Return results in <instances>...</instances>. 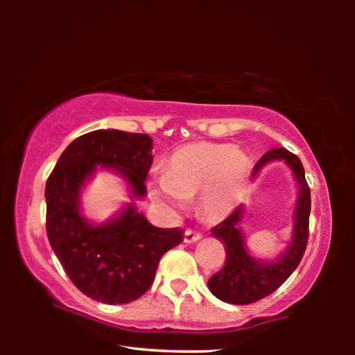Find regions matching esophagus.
I'll return each mask as SVG.
<instances>
[{"mask_svg": "<svg viewBox=\"0 0 355 355\" xmlns=\"http://www.w3.org/2000/svg\"><path fill=\"white\" fill-rule=\"evenodd\" d=\"M202 238V235L199 232H196V230H191V228H188V230L184 232V235H183V239H184V243H196V241H199V239Z\"/></svg>", "mask_w": 355, "mask_h": 355, "instance_id": "esophagus-1", "label": "esophagus"}]
</instances>
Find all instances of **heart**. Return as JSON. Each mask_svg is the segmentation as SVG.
<instances>
[{
	"label": "heart",
	"instance_id": "heart-1",
	"mask_svg": "<svg viewBox=\"0 0 355 355\" xmlns=\"http://www.w3.org/2000/svg\"><path fill=\"white\" fill-rule=\"evenodd\" d=\"M249 169L248 156L230 144L196 142L171 155L166 173L150 178L148 191L172 209H183L186 199L200 194L202 211L220 219L235 207Z\"/></svg>",
	"mask_w": 355,
	"mask_h": 355
}]
</instances>
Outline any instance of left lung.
<instances>
[{"mask_svg": "<svg viewBox=\"0 0 355 355\" xmlns=\"http://www.w3.org/2000/svg\"><path fill=\"white\" fill-rule=\"evenodd\" d=\"M272 161H285L299 184L291 243L288 244L285 254L275 260H258L245 249L244 233L239 228L243 207H238L225 220L216 225L211 230V235L224 244L227 260L224 268L209 277L208 288L216 297L228 304L245 305L269 296L293 274L307 248L311 202L304 166L297 156L288 152L286 148H272L258 159L252 172V178L257 177L263 166Z\"/></svg>", "mask_w": 355, "mask_h": 355, "instance_id": "left-lung-1", "label": "left lung"}]
</instances>
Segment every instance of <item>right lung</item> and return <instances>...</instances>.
I'll return each mask as SVG.
<instances>
[{
	"label": "right lung",
	"instance_id": "add662e5",
	"mask_svg": "<svg viewBox=\"0 0 355 355\" xmlns=\"http://www.w3.org/2000/svg\"><path fill=\"white\" fill-rule=\"evenodd\" d=\"M152 142L142 133L91 131L64 150L46 180L48 241L73 285L98 302L141 297L153 284L161 257L183 241L182 228L152 225L135 202L103 224H92L81 213V189L97 166L122 177L133 199L146 197Z\"/></svg>",
	"mask_w": 355,
	"mask_h": 355
}]
</instances>
